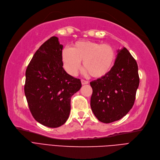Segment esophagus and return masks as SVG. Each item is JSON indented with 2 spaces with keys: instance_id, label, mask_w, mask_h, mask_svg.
Instances as JSON below:
<instances>
[{
  "instance_id": "1",
  "label": "esophagus",
  "mask_w": 160,
  "mask_h": 160,
  "mask_svg": "<svg viewBox=\"0 0 160 160\" xmlns=\"http://www.w3.org/2000/svg\"><path fill=\"white\" fill-rule=\"evenodd\" d=\"M81 83H82V85H84V84H88V82L86 81V80H81Z\"/></svg>"
}]
</instances>
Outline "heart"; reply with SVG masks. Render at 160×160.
<instances>
[{
	"label": "heart",
	"instance_id": "obj_1",
	"mask_svg": "<svg viewBox=\"0 0 160 160\" xmlns=\"http://www.w3.org/2000/svg\"><path fill=\"white\" fill-rule=\"evenodd\" d=\"M116 58L114 49L109 44L89 40L75 42L62 52L64 68L72 76L78 74L83 60L85 72L94 78H102L111 70Z\"/></svg>",
	"mask_w": 160,
	"mask_h": 160
}]
</instances>
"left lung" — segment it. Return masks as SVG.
Masks as SVG:
<instances>
[{"instance_id": "8db88e82", "label": "left lung", "mask_w": 160, "mask_h": 160, "mask_svg": "<svg viewBox=\"0 0 160 160\" xmlns=\"http://www.w3.org/2000/svg\"><path fill=\"white\" fill-rule=\"evenodd\" d=\"M139 83L136 61L125 47L118 50L109 72L90 83V106L97 119L108 123L125 116L134 104Z\"/></svg>"}]
</instances>
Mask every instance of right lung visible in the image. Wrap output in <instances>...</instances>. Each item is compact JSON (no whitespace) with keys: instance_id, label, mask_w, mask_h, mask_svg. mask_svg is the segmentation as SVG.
<instances>
[{"instance_id":"right-lung-1","label":"right lung","mask_w":160,"mask_h":160,"mask_svg":"<svg viewBox=\"0 0 160 160\" xmlns=\"http://www.w3.org/2000/svg\"><path fill=\"white\" fill-rule=\"evenodd\" d=\"M63 45L51 37L37 50L26 70L24 93L30 112L43 126L58 128L67 121L70 100L82 87L63 68Z\"/></svg>"}]
</instances>
